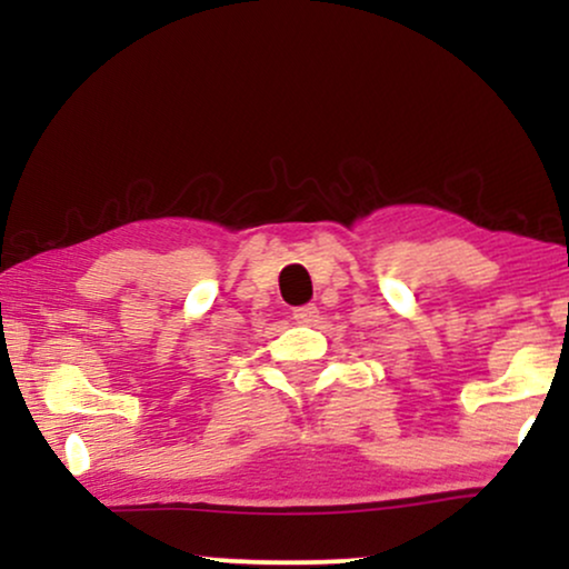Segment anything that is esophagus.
Segmentation results:
<instances>
[{"instance_id":"obj_1","label":"esophagus","mask_w":569,"mask_h":569,"mask_svg":"<svg viewBox=\"0 0 569 569\" xmlns=\"http://www.w3.org/2000/svg\"><path fill=\"white\" fill-rule=\"evenodd\" d=\"M292 318L298 323H313L318 318V308L316 306H300V308L292 310Z\"/></svg>"}]
</instances>
